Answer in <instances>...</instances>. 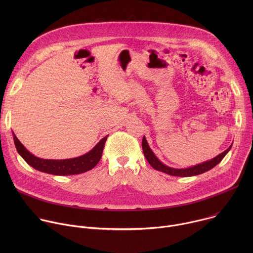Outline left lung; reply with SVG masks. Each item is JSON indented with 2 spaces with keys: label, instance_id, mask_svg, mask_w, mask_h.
Here are the masks:
<instances>
[{
  "label": "left lung",
  "instance_id": "8db88e82",
  "mask_svg": "<svg viewBox=\"0 0 253 253\" xmlns=\"http://www.w3.org/2000/svg\"><path fill=\"white\" fill-rule=\"evenodd\" d=\"M232 147V144L231 145L222 153H220L219 155H217L216 157H214L213 159H210L208 161L196 164L194 166L188 167V168H172L169 167L165 164H163L157 157L156 155L153 153V151L151 150V148L148 145V142L145 138V136L143 137L142 139V149H143V153L145 158L147 159V161L149 162V164L158 171L164 172L166 174L172 175V176H179V177H189V176H195V175H199L202 174L210 169H212L213 167H215L217 165L219 162H221V160L224 158V156L229 152V150Z\"/></svg>",
  "mask_w": 253,
  "mask_h": 253
}]
</instances>
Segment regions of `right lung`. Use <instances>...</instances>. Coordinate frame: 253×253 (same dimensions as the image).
<instances>
[{
  "mask_svg": "<svg viewBox=\"0 0 253 253\" xmlns=\"http://www.w3.org/2000/svg\"><path fill=\"white\" fill-rule=\"evenodd\" d=\"M15 146L18 153L22 156V158L34 169L45 172L52 175H75L87 172L93 169L102 157V152L104 149L105 142L107 137L102 138L97 144L96 146L90 150L88 153L76 157V158H70V159H63V160H52V159H43L37 156L33 155L29 152L20 140L13 134Z\"/></svg>",
  "mask_w": 253,
  "mask_h": 253,
  "instance_id": "add662e5",
  "label": "right lung"
}]
</instances>
